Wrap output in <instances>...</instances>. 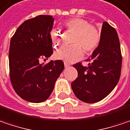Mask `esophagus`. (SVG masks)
<instances>
[{
	"mask_svg": "<svg viewBox=\"0 0 130 130\" xmlns=\"http://www.w3.org/2000/svg\"><path fill=\"white\" fill-rule=\"evenodd\" d=\"M64 66H65L66 68H67V67H69L70 66V64L68 63H67V62H65V63H64Z\"/></svg>",
	"mask_w": 130,
	"mask_h": 130,
	"instance_id": "obj_1",
	"label": "esophagus"
}]
</instances>
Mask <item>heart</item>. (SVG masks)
Here are the masks:
<instances>
[{
    "mask_svg": "<svg viewBox=\"0 0 130 130\" xmlns=\"http://www.w3.org/2000/svg\"><path fill=\"white\" fill-rule=\"evenodd\" d=\"M63 25L68 30L75 32L71 46H64L55 53V58L63 61L74 62L80 59L83 55V50L87 53L94 52L100 43L101 36L96 28L88 24L86 20L73 17L65 20ZM51 42L54 47L61 43V34L53 30L50 34Z\"/></svg>",
    "mask_w": 130,
    "mask_h": 130,
    "instance_id": "1",
    "label": "heart"
}]
</instances>
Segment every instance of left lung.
I'll return each mask as SVG.
<instances>
[{"label":"left lung","mask_w":130,"mask_h":130,"mask_svg":"<svg viewBox=\"0 0 130 130\" xmlns=\"http://www.w3.org/2000/svg\"><path fill=\"white\" fill-rule=\"evenodd\" d=\"M88 67L74 64L78 77L72 82L75 96L84 102L94 103L105 98L117 85L121 70L122 56L118 34L107 22L101 31L100 43L93 52Z\"/></svg>","instance_id":"1"}]
</instances>
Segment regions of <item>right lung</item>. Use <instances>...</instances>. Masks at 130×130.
<instances>
[{
    "label": "right lung",
    "instance_id": "add662e5",
    "mask_svg": "<svg viewBox=\"0 0 130 130\" xmlns=\"http://www.w3.org/2000/svg\"><path fill=\"white\" fill-rule=\"evenodd\" d=\"M53 22L50 15L27 20L11 39L10 80L17 94L30 102L46 100L64 69L61 60L50 61L45 64L39 63L40 59H47L53 53L50 38Z\"/></svg>",
    "mask_w": 130,
    "mask_h": 130
}]
</instances>
